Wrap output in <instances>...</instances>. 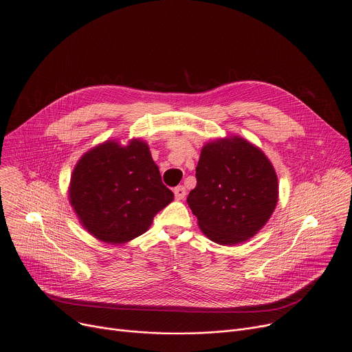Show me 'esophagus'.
Segmentation results:
<instances>
[{"label": "esophagus", "instance_id": "1", "mask_svg": "<svg viewBox=\"0 0 352 352\" xmlns=\"http://www.w3.org/2000/svg\"><path fill=\"white\" fill-rule=\"evenodd\" d=\"M174 195H175V198H177V199H184V198H185V195H186V190H185V188H184L182 185H179V186L174 188Z\"/></svg>", "mask_w": 352, "mask_h": 352}]
</instances>
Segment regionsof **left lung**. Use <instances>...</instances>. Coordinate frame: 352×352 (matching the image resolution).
<instances>
[{
	"label": "left lung",
	"mask_w": 352,
	"mask_h": 352,
	"mask_svg": "<svg viewBox=\"0 0 352 352\" xmlns=\"http://www.w3.org/2000/svg\"><path fill=\"white\" fill-rule=\"evenodd\" d=\"M186 202L208 239L239 244L257 234L274 213L276 173L267 155L245 139H217L202 147L197 186Z\"/></svg>",
	"instance_id": "1"
}]
</instances>
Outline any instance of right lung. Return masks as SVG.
<instances>
[{
    "label": "right lung",
    "mask_w": 352,
    "mask_h": 352,
    "mask_svg": "<svg viewBox=\"0 0 352 352\" xmlns=\"http://www.w3.org/2000/svg\"><path fill=\"white\" fill-rule=\"evenodd\" d=\"M69 199L95 239L123 244L146 233L173 202L146 142L107 140L87 151L72 174Z\"/></svg>",
    "instance_id": "add662e5"
}]
</instances>
